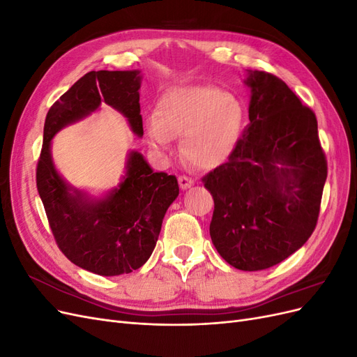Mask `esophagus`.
<instances>
[{"label":"esophagus","instance_id":"obj_1","mask_svg":"<svg viewBox=\"0 0 357 357\" xmlns=\"http://www.w3.org/2000/svg\"><path fill=\"white\" fill-rule=\"evenodd\" d=\"M193 181L190 177H186V176H180L178 177V185H180V188L185 190V189H189L190 186H193Z\"/></svg>","mask_w":357,"mask_h":357}]
</instances>
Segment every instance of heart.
Listing matches in <instances>:
<instances>
[{"label": "heart", "instance_id": "b5f03b06", "mask_svg": "<svg viewBox=\"0 0 357 357\" xmlns=\"http://www.w3.org/2000/svg\"><path fill=\"white\" fill-rule=\"evenodd\" d=\"M244 126V107L214 86H177L160 96L158 112L147 116L144 132L159 152L181 137V153L193 167L211 169L234 153Z\"/></svg>", "mask_w": 357, "mask_h": 357}]
</instances>
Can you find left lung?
I'll return each instance as SVG.
<instances>
[{
  "label": "left lung",
  "mask_w": 357,
  "mask_h": 357,
  "mask_svg": "<svg viewBox=\"0 0 357 357\" xmlns=\"http://www.w3.org/2000/svg\"><path fill=\"white\" fill-rule=\"evenodd\" d=\"M250 123L225 164L202 178L214 199L210 235L226 262L261 271L283 262L314 231L328 162L317 119L289 86L248 71Z\"/></svg>",
  "instance_id": "8db88e82"
}]
</instances>
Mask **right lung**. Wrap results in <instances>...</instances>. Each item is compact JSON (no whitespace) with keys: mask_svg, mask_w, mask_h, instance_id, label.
Returning <instances> with one entry per match:
<instances>
[{"mask_svg":"<svg viewBox=\"0 0 357 357\" xmlns=\"http://www.w3.org/2000/svg\"><path fill=\"white\" fill-rule=\"evenodd\" d=\"M142 74L91 71L50 107L37 164V189L61 252L86 271L104 277L129 274L152 255L162 220L178 197L176 176L155 172L142 153L128 155L126 174L104 198L74 189L53 165L50 144L58 131L89 116L101 101L121 112L143 137L139 114Z\"/></svg>","mask_w":357,"mask_h":357,"instance_id":"obj_1","label":"right lung"}]
</instances>
